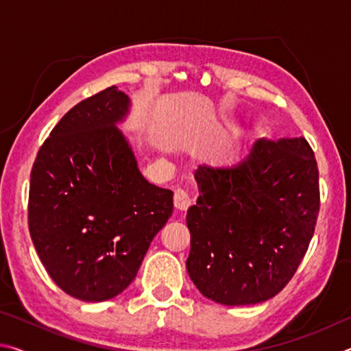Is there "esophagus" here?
<instances>
[{"mask_svg": "<svg viewBox=\"0 0 351 351\" xmlns=\"http://www.w3.org/2000/svg\"><path fill=\"white\" fill-rule=\"evenodd\" d=\"M192 203H193V199L190 198V195L186 192V190H182V189L175 190L173 204H175V207H176L178 210H181V212L187 210L189 207L192 206Z\"/></svg>", "mask_w": 351, "mask_h": 351, "instance_id": "1", "label": "esophagus"}]
</instances>
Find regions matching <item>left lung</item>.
Here are the masks:
<instances>
[{
	"instance_id": "obj_1",
	"label": "left lung",
	"mask_w": 351,
	"mask_h": 351,
	"mask_svg": "<svg viewBox=\"0 0 351 351\" xmlns=\"http://www.w3.org/2000/svg\"><path fill=\"white\" fill-rule=\"evenodd\" d=\"M187 210V272L207 299L254 305L299 268L319 215V170L305 138L255 142L232 165H201Z\"/></svg>"
}]
</instances>
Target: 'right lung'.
<instances>
[{"instance_id": "obj_1", "label": "right lung", "mask_w": 351, "mask_h": 351, "mask_svg": "<svg viewBox=\"0 0 351 351\" xmlns=\"http://www.w3.org/2000/svg\"><path fill=\"white\" fill-rule=\"evenodd\" d=\"M130 99L110 86L64 114L35 158L27 221L52 280L83 302L121 294L173 212V192L148 182L116 127Z\"/></svg>"}]
</instances>
